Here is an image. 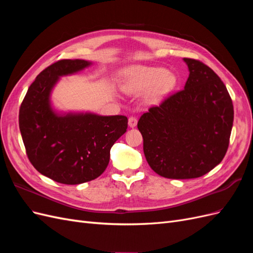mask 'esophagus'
I'll list each match as a JSON object with an SVG mask.
<instances>
[{
  "label": "esophagus",
  "instance_id": "obj_1",
  "mask_svg": "<svg viewBox=\"0 0 253 253\" xmlns=\"http://www.w3.org/2000/svg\"><path fill=\"white\" fill-rule=\"evenodd\" d=\"M137 126V118L134 116H131L128 118V126L129 127H135Z\"/></svg>",
  "mask_w": 253,
  "mask_h": 253
}]
</instances>
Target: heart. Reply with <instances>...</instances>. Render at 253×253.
<instances>
[{
	"mask_svg": "<svg viewBox=\"0 0 253 253\" xmlns=\"http://www.w3.org/2000/svg\"><path fill=\"white\" fill-rule=\"evenodd\" d=\"M177 78L164 67L133 65L121 73L120 86L127 94H139L148 88L145 101L157 103L175 88Z\"/></svg>",
	"mask_w": 253,
	"mask_h": 253,
	"instance_id": "heart-1",
	"label": "heart"
}]
</instances>
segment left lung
Returning <instances> with one entry per match:
<instances>
[{
    "label": "left lung",
    "instance_id": "1",
    "mask_svg": "<svg viewBox=\"0 0 253 253\" xmlns=\"http://www.w3.org/2000/svg\"><path fill=\"white\" fill-rule=\"evenodd\" d=\"M185 88L141 115L137 124L151 169L166 178H197L226 155L233 104L224 82L209 66L183 58Z\"/></svg>",
    "mask_w": 253,
    "mask_h": 253
}]
</instances>
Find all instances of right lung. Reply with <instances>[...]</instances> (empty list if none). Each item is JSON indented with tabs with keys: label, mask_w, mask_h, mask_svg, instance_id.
I'll use <instances>...</instances> for the list:
<instances>
[{
	"label": "right lung",
	"mask_w": 253,
	"mask_h": 253,
	"mask_svg": "<svg viewBox=\"0 0 253 253\" xmlns=\"http://www.w3.org/2000/svg\"><path fill=\"white\" fill-rule=\"evenodd\" d=\"M91 63L60 60L30 84L19 113V126L29 162L38 172L64 185H79L100 176L110 162L113 144L126 132L127 118L93 113L58 114L50 93L62 76Z\"/></svg>",
	"instance_id": "1"
}]
</instances>
